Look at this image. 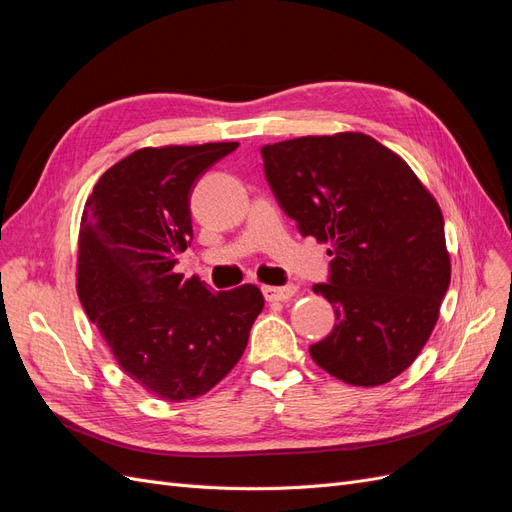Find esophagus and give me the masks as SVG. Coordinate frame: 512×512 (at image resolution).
I'll return each mask as SVG.
<instances>
[{"mask_svg": "<svg viewBox=\"0 0 512 512\" xmlns=\"http://www.w3.org/2000/svg\"><path fill=\"white\" fill-rule=\"evenodd\" d=\"M297 286L288 284V286H262V294H265L267 301H288L290 297L297 294Z\"/></svg>", "mask_w": 512, "mask_h": 512, "instance_id": "esophagus-1", "label": "esophagus"}]
</instances>
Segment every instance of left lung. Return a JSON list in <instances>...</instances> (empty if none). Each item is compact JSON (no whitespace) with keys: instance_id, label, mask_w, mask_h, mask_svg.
Masks as SVG:
<instances>
[{"instance_id":"8db88e82","label":"left lung","mask_w":512,"mask_h":512,"mask_svg":"<svg viewBox=\"0 0 512 512\" xmlns=\"http://www.w3.org/2000/svg\"><path fill=\"white\" fill-rule=\"evenodd\" d=\"M277 203L303 237L329 243L316 284L335 327L309 346L337 380L378 386L408 369L451 284L442 211L397 153L361 132L301 136L260 149Z\"/></svg>"}]
</instances>
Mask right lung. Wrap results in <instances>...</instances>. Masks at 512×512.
Instances as JSON below:
<instances>
[{"label": "right lung", "mask_w": 512, "mask_h": 512, "mask_svg": "<svg viewBox=\"0 0 512 512\" xmlns=\"http://www.w3.org/2000/svg\"><path fill=\"white\" fill-rule=\"evenodd\" d=\"M239 143L145 147L111 166L87 198L76 290L126 374L151 395H205L235 367L265 307L245 284L211 292L175 273L192 243L190 196Z\"/></svg>", "instance_id": "1"}]
</instances>
